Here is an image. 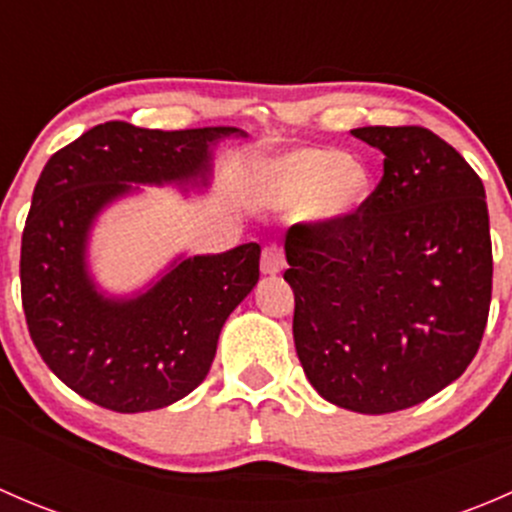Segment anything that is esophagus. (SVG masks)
<instances>
[{"label":"esophagus","mask_w":512,"mask_h":512,"mask_svg":"<svg viewBox=\"0 0 512 512\" xmlns=\"http://www.w3.org/2000/svg\"><path fill=\"white\" fill-rule=\"evenodd\" d=\"M260 267L265 275H277V272H282V267H285V250H282V245H277V242L265 245Z\"/></svg>","instance_id":"obj_1"}]
</instances>
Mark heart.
<instances>
[{
    "label": "heart",
    "mask_w": 512,
    "mask_h": 512,
    "mask_svg": "<svg viewBox=\"0 0 512 512\" xmlns=\"http://www.w3.org/2000/svg\"><path fill=\"white\" fill-rule=\"evenodd\" d=\"M267 185L275 200L307 203L309 218L334 223L361 208L371 175L359 160L332 148H304L277 160L267 170Z\"/></svg>",
    "instance_id": "obj_1"
}]
</instances>
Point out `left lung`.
Segmentation results:
<instances>
[{"label":"left lung","mask_w":512,"mask_h":512,"mask_svg":"<svg viewBox=\"0 0 512 512\" xmlns=\"http://www.w3.org/2000/svg\"><path fill=\"white\" fill-rule=\"evenodd\" d=\"M352 136L384 175L349 218L287 230L294 347L309 384L359 414H391L456 381L483 339L493 289L478 173L421 126Z\"/></svg>","instance_id":"obj_1"}]
</instances>
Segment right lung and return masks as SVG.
<instances>
[{
	"mask_svg": "<svg viewBox=\"0 0 512 512\" xmlns=\"http://www.w3.org/2000/svg\"><path fill=\"white\" fill-rule=\"evenodd\" d=\"M237 128L148 131L94 126L41 170L22 235V307L44 364L84 399L118 414L163 409L208 376L220 329L260 280V245L198 255L136 299H106L86 272V237L128 183H190L210 146Z\"/></svg>",
	"mask_w": 512,
	"mask_h": 512,
	"instance_id": "1",
	"label": "right lung"
}]
</instances>
